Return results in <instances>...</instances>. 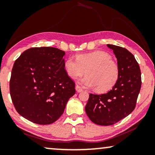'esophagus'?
I'll list each match as a JSON object with an SVG mask.
<instances>
[{
    "mask_svg": "<svg viewBox=\"0 0 155 155\" xmlns=\"http://www.w3.org/2000/svg\"><path fill=\"white\" fill-rule=\"evenodd\" d=\"M75 90H76V91H77V92H82V87H80L79 85H76V87H75Z\"/></svg>",
    "mask_w": 155,
    "mask_h": 155,
    "instance_id": "1",
    "label": "esophagus"
}]
</instances>
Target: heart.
Segmentation results:
<instances>
[{"label": "heart", "instance_id": "b5f03b06", "mask_svg": "<svg viewBox=\"0 0 155 155\" xmlns=\"http://www.w3.org/2000/svg\"><path fill=\"white\" fill-rule=\"evenodd\" d=\"M76 59L68 57L64 62V69L72 79L81 77L86 71L87 76L80 82L85 87H97L98 92H104L118 81L119 68L108 53L97 51L78 54Z\"/></svg>", "mask_w": 155, "mask_h": 155}]
</instances>
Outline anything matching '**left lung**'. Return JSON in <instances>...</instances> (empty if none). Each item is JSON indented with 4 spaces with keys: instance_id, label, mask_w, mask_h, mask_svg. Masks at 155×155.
<instances>
[{
    "instance_id": "obj_1",
    "label": "left lung",
    "mask_w": 155,
    "mask_h": 155,
    "mask_svg": "<svg viewBox=\"0 0 155 155\" xmlns=\"http://www.w3.org/2000/svg\"><path fill=\"white\" fill-rule=\"evenodd\" d=\"M117 58L119 77L112 90L102 94H90L87 115L95 124L111 126L134 110L141 87V72L135 57L126 48L107 44Z\"/></svg>"
}]
</instances>
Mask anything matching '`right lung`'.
<instances>
[{
	"mask_svg": "<svg viewBox=\"0 0 155 155\" xmlns=\"http://www.w3.org/2000/svg\"><path fill=\"white\" fill-rule=\"evenodd\" d=\"M65 54L57 48L35 47L23 52L15 62L10 97L16 111L29 121L53 124L75 94V82L64 69Z\"/></svg>",
	"mask_w": 155,
	"mask_h": 155,
	"instance_id": "1",
	"label": "right lung"
}]
</instances>
